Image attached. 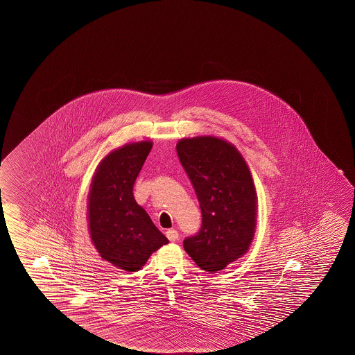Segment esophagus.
Instances as JSON below:
<instances>
[{
    "label": "esophagus",
    "mask_w": 355,
    "mask_h": 355,
    "mask_svg": "<svg viewBox=\"0 0 355 355\" xmlns=\"http://www.w3.org/2000/svg\"><path fill=\"white\" fill-rule=\"evenodd\" d=\"M166 236L168 238L169 241H175L178 236H180V234H178L175 229H169V230L166 232Z\"/></svg>",
    "instance_id": "obj_1"
}]
</instances>
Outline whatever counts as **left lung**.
<instances>
[{
    "mask_svg": "<svg viewBox=\"0 0 355 355\" xmlns=\"http://www.w3.org/2000/svg\"><path fill=\"white\" fill-rule=\"evenodd\" d=\"M177 153L202 210V227L183 246L207 272H216L249 250L256 227L255 187L235 146L213 136L182 139Z\"/></svg>",
    "mask_w": 355,
    "mask_h": 355,
    "instance_id": "1",
    "label": "left lung"
}]
</instances>
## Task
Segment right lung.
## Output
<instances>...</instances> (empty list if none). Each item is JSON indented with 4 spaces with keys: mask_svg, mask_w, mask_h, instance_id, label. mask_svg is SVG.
Returning <instances> with one entry per match:
<instances>
[{
    "mask_svg": "<svg viewBox=\"0 0 355 355\" xmlns=\"http://www.w3.org/2000/svg\"><path fill=\"white\" fill-rule=\"evenodd\" d=\"M151 141L128 144L99 163L89 192L87 220L95 249L128 272L168 243L134 198L135 180L151 151Z\"/></svg>",
    "mask_w": 355,
    "mask_h": 355,
    "instance_id": "1",
    "label": "right lung"
}]
</instances>
